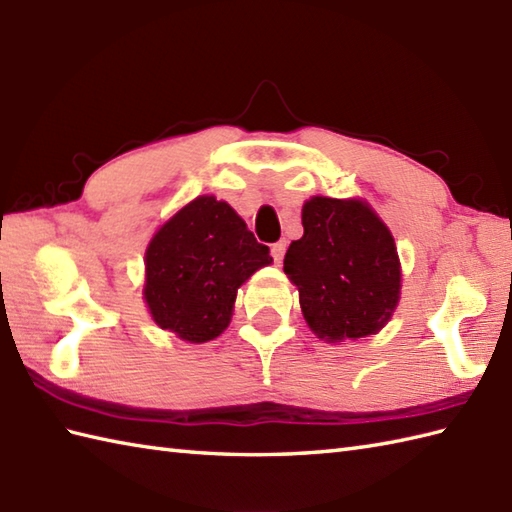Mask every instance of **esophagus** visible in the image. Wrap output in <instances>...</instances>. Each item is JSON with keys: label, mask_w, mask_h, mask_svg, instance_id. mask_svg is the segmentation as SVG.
Instances as JSON below:
<instances>
[{"label": "esophagus", "mask_w": 512, "mask_h": 512, "mask_svg": "<svg viewBox=\"0 0 512 512\" xmlns=\"http://www.w3.org/2000/svg\"><path fill=\"white\" fill-rule=\"evenodd\" d=\"M270 255H273L275 264L284 262V255H286V239H279L273 246H270Z\"/></svg>", "instance_id": "esophagus-1"}]
</instances>
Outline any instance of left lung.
I'll return each instance as SVG.
<instances>
[{
  "mask_svg": "<svg viewBox=\"0 0 512 512\" xmlns=\"http://www.w3.org/2000/svg\"><path fill=\"white\" fill-rule=\"evenodd\" d=\"M303 235L290 244L284 273L299 288L303 317L319 339H363L378 332L400 297L394 237L361 200L312 198Z\"/></svg>",
  "mask_w": 512,
  "mask_h": 512,
  "instance_id": "obj_1",
  "label": "left lung"
}]
</instances>
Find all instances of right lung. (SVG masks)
I'll return each instance as SVG.
<instances>
[{
  "label": "right lung",
  "instance_id": "1",
  "mask_svg": "<svg viewBox=\"0 0 512 512\" xmlns=\"http://www.w3.org/2000/svg\"><path fill=\"white\" fill-rule=\"evenodd\" d=\"M213 195L195 198L151 239L145 301L162 330L204 343L231 323L237 288L273 257Z\"/></svg>",
  "mask_w": 512,
  "mask_h": 512
}]
</instances>
